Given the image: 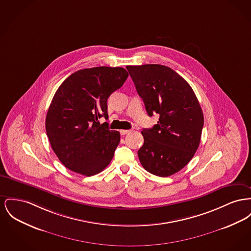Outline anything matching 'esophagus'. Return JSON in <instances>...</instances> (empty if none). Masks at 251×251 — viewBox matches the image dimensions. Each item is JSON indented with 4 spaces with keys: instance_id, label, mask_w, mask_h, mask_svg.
Instances as JSON below:
<instances>
[{
    "instance_id": "34e87169",
    "label": "esophagus",
    "mask_w": 251,
    "mask_h": 251,
    "mask_svg": "<svg viewBox=\"0 0 251 251\" xmlns=\"http://www.w3.org/2000/svg\"><path fill=\"white\" fill-rule=\"evenodd\" d=\"M130 132H131V130H120V133H121L122 135L127 134V133H129Z\"/></svg>"
}]
</instances>
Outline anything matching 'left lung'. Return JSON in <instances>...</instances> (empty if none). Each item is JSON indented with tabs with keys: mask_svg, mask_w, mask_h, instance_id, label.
<instances>
[{
	"mask_svg": "<svg viewBox=\"0 0 251 251\" xmlns=\"http://www.w3.org/2000/svg\"><path fill=\"white\" fill-rule=\"evenodd\" d=\"M148 115H159L143 129L144 144L137 151L143 168L160 177L173 176L192 160L199 147L204 116L190 84L172 68L160 64L126 67Z\"/></svg>",
	"mask_w": 251,
	"mask_h": 251,
	"instance_id": "8db88e82",
	"label": "left lung"
}]
</instances>
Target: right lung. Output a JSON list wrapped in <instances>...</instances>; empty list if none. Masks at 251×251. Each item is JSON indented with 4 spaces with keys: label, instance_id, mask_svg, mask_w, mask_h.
Masks as SVG:
<instances>
[{
    "label": "right lung",
    "instance_id": "obj_1",
    "mask_svg": "<svg viewBox=\"0 0 251 251\" xmlns=\"http://www.w3.org/2000/svg\"><path fill=\"white\" fill-rule=\"evenodd\" d=\"M122 67H94L69 75L49 106L45 130L59 161L76 174L91 176L111 162L120 141L109 130L107 100L128 77Z\"/></svg>",
    "mask_w": 251,
    "mask_h": 251
}]
</instances>
